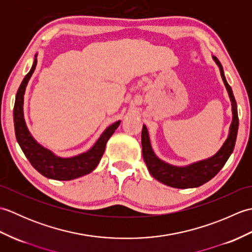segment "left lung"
<instances>
[{
    "label": "left lung",
    "instance_id": "obj_1",
    "mask_svg": "<svg viewBox=\"0 0 252 252\" xmlns=\"http://www.w3.org/2000/svg\"><path fill=\"white\" fill-rule=\"evenodd\" d=\"M212 58L219 66V68H220L222 80L227 90L229 99H231L232 103L233 114V120L231 123V127H229L228 136L226 138V141L224 142L222 147L219 149L218 153H216L213 156L207 159L190 163L189 165H184V167L172 165L162 161L161 159H159L156 156V154L154 153L152 148L147 127L146 126H143L142 152L144 161H145L147 165L149 173H151L153 175V178H155L157 181L161 182V183L168 186L174 187V189H194V187H198L205 184L212 178H215L219 173V171L224 167V164L227 161L229 156L232 155L235 147V143H236L238 132L237 104L236 100H235L232 88L229 87V84L227 83L225 79V76H224L221 63L219 62L217 57L212 56Z\"/></svg>",
    "mask_w": 252,
    "mask_h": 252
}]
</instances>
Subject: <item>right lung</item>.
<instances>
[{"label":"right lung","mask_w":252,"mask_h":252,"mask_svg":"<svg viewBox=\"0 0 252 252\" xmlns=\"http://www.w3.org/2000/svg\"><path fill=\"white\" fill-rule=\"evenodd\" d=\"M36 63L37 61L35 54L33 65H32L30 71L26 74L23 82L20 84L17 94H16L14 105L15 134L21 151L24 152L25 156L28 158L32 167L47 179L70 181L89 174L97 167L99 160L105 152L107 142H108L110 136L114 134V132L119 126L121 121L112 123L101 133L98 140L88 152L77 155V156L69 158L58 157L47 148L40 145L29 132L24 117L25 91L32 73L34 71Z\"/></svg>","instance_id":"right-lung-1"}]
</instances>
